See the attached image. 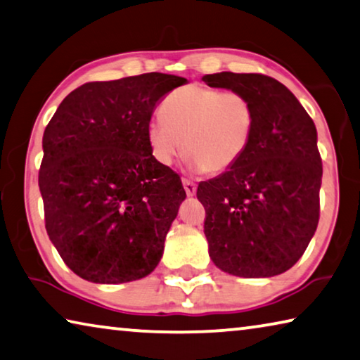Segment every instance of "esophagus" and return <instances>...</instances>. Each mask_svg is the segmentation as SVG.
<instances>
[{
  "mask_svg": "<svg viewBox=\"0 0 360 360\" xmlns=\"http://www.w3.org/2000/svg\"><path fill=\"white\" fill-rule=\"evenodd\" d=\"M182 186H184L187 195H189V197L195 195V192H197V184H195V182L184 178V179H182Z\"/></svg>",
  "mask_w": 360,
  "mask_h": 360,
  "instance_id": "esophagus-1",
  "label": "esophagus"
}]
</instances>
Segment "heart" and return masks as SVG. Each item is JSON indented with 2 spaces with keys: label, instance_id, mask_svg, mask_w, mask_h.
<instances>
[{
  "label": "heart",
  "instance_id": "b5f03b06",
  "mask_svg": "<svg viewBox=\"0 0 360 360\" xmlns=\"http://www.w3.org/2000/svg\"><path fill=\"white\" fill-rule=\"evenodd\" d=\"M160 118L147 127L153 158L168 167L184 150L193 169L211 174L224 173L243 157L256 127L247 96L202 84L173 91L162 102Z\"/></svg>",
  "mask_w": 360,
  "mask_h": 360
}]
</instances>
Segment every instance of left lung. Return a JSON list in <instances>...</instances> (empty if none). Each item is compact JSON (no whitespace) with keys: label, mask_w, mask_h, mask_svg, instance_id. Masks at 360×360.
I'll return each instance as SVG.
<instances>
[{"label":"left lung","mask_w":360,"mask_h":360,"mask_svg":"<svg viewBox=\"0 0 360 360\" xmlns=\"http://www.w3.org/2000/svg\"><path fill=\"white\" fill-rule=\"evenodd\" d=\"M202 79L245 94L256 113L243 157L197 187L210 258L232 276H278L303 256L321 216L316 124L292 91L267 75L221 72Z\"/></svg>","instance_id":"obj_1"}]
</instances>
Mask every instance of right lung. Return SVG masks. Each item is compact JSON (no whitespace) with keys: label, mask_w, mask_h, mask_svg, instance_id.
<instances>
[{"label":"right lung","mask_w":360,"mask_h":360,"mask_svg":"<svg viewBox=\"0 0 360 360\" xmlns=\"http://www.w3.org/2000/svg\"><path fill=\"white\" fill-rule=\"evenodd\" d=\"M184 83L158 72L84 83L44 129V226L84 281H138L162 258L186 191L179 174L153 158L147 127L158 102Z\"/></svg>","instance_id":"1"}]
</instances>
